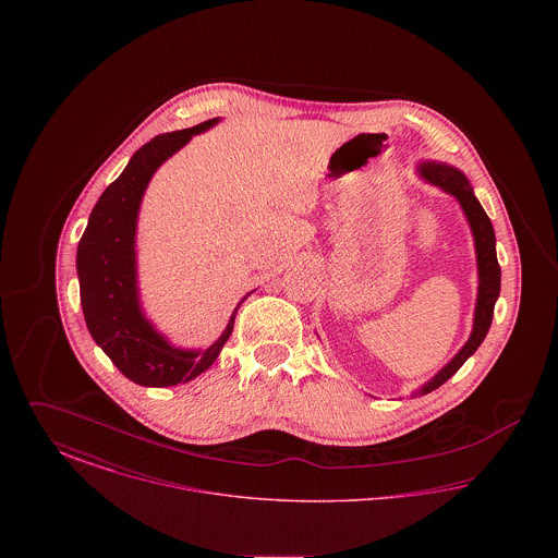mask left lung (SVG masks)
<instances>
[{
	"instance_id": "1",
	"label": "left lung",
	"mask_w": 558,
	"mask_h": 558,
	"mask_svg": "<svg viewBox=\"0 0 558 558\" xmlns=\"http://www.w3.org/2000/svg\"><path fill=\"white\" fill-rule=\"evenodd\" d=\"M418 175L428 184H433V186L444 190L446 194L453 196L458 201L460 209L464 213V217L469 221V228L473 232V242H475L478 287L473 330H471L469 341L462 345V349L451 357L441 371L437 372L430 380H426L421 389H416L412 393V398L426 396V393L435 391L437 387H441L477 351L478 345L483 343V339L487 335V330H489V326H492L494 305L500 296V266H498V257H496L494 226H492L487 213L483 211L469 178L460 169L451 167L448 162H437V160H423L418 165Z\"/></svg>"
}]
</instances>
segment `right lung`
Listing matches in <instances>:
<instances>
[{
  "label": "right lung",
  "instance_id": "right-lung-1",
  "mask_svg": "<svg viewBox=\"0 0 558 558\" xmlns=\"http://www.w3.org/2000/svg\"><path fill=\"white\" fill-rule=\"evenodd\" d=\"M217 121L162 133L144 144L98 198L77 246L81 307L87 330L112 364L142 387H173L211 368L232 335L240 303L251 294L240 299L228 326L207 349L171 345L146 318L140 301L135 234L144 192L165 160Z\"/></svg>",
  "mask_w": 558,
  "mask_h": 558
}]
</instances>
